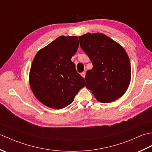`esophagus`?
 <instances>
[{
	"label": "esophagus",
	"instance_id": "34e87169",
	"mask_svg": "<svg viewBox=\"0 0 152 152\" xmlns=\"http://www.w3.org/2000/svg\"><path fill=\"white\" fill-rule=\"evenodd\" d=\"M81 75H82V77H83V78H85V76H86V72H82V73H81Z\"/></svg>",
	"mask_w": 152,
	"mask_h": 152
}]
</instances>
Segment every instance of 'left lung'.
<instances>
[{
	"label": "left lung",
	"mask_w": 152,
	"mask_h": 152,
	"mask_svg": "<svg viewBox=\"0 0 152 152\" xmlns=\"http://www.w3.org/2000/svg\"><path fill=\"white\" fill-rule=\"evenodd\" d=\"M78 38L80 47L93 64L86 74V88L103 103L121 97L131 76L129 58L124 48L102 33H87Z\"/></svg>",
	"instance_id": "obj_1"
}]
</instances>
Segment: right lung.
Segmentation results:
<instances>
[{
	"label": "right lung",
	"mask_w": 152,
	"mask_h": 152,
	"mask_svg": "<svg viewBox=\"0 0 152 152\" xmlns=\"http://www.w3.org/2000/svg\"><path fill=\"white\" fill-rule=\"evenodd\" d=\"M76 36L59 37L35 56L29 74L31 88L43 104L61 109L70 104L86 86L71 58L78 50Z\"/></svg>",
	"instance_id": "1"
}]
</instances>
